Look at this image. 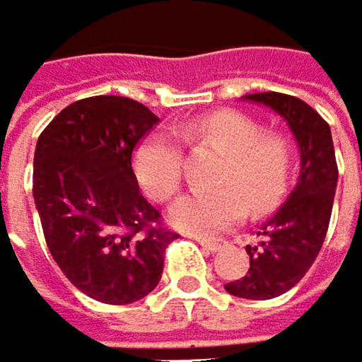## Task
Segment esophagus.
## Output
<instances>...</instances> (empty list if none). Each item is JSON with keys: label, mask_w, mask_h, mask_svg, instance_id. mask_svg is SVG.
Masks as SVG:
<instances>
[{"label": "esophagus", "mask_w": 362, "mask_h": 362, "mask_svg": "<svg viewBox=\"0 0 362 362\" xmlns=\"http://www.w3.org/2000/svg\"><path fill=\"white\" fill-rule=\"evenodd\" d=\"M197 244L202 246L206 252H217L226 242H222V240H206V237H197Z\"/></svg>", "instance_id": "obj_1"}]
</instances>
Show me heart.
<instances>
[{"label": "heart", "mask_w": 362, "mask_h": 362, "mask_svg": "<svg viewBox=\"0 0 362 362\" xmlns=\"http://www.w3.org/2000/svg\"><path fill=\"white\" fill-rule=\"evenodd\" d=\"M189 145L211 147L224 160L213 175L217 189L193 191L169 211L175 228L217 235L246 213H266L279 202L290 177L292 147L286 136L266 132L240 112H215L180 132ZM136 177L153 202H167L182 185V151L163 136L147 138L134 153Z\"/></svg>", "instance_id": "b5f03b06"}]
</instances>
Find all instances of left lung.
<instances>
[{
  "mask_svg": "<svg viewBox=\"0 0 362 362\" xmlns=\"http://www.w3.org/2000/svg\"><path fill=\"white\" fill-rule=\"evenodd\" d=\"M244 98L277 112L288 122L301 151L297 187L257 230L259 244L246 246L248 272L224 286L233 297L264 301L292 290L315 264L329 226L339 167L329 125L308 103L279 92Z\"/></svg>",
  "mask_w": 362,
  "mask_h": 362,
  "instance_id": "left-lung-1",
  "label": "left lung"
}]
</instances>
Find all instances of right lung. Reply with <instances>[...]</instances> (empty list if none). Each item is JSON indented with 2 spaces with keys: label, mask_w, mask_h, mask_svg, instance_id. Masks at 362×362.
Listing matches in <instances>:
<instances>
[{
  "label": "right lung",
  "mask_w": 362,
  "mask_h": 362,
  "mask_svg": "<svg viewBox=\"0 0 362 362\" xmlns=\"http://www.w3.org/2000/svg\"><path fill=\"white\" fill-rule=\"evenodd\" d=\"M158 116L125 96H90L65 107L35 149L33 195L45 244L83 294L134 303L163 277L175 233L138 189L132 153Z\"/></svg>",
  "instance_id": "1"
}]
</instances>
